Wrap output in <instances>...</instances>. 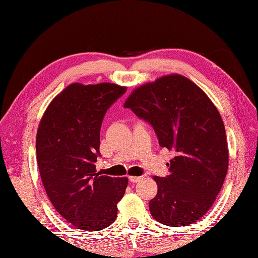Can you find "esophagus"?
Segmentation results:
<instances>
[{
    "label": "esophagus",
    "instance_id": "1",
    "mask_svg": "<svg viewBox=\"0 0 258 258\" xmlns=\"http://www.w3.org/2000/svg\"><path fill=\"white\" fill-rule=\"evenodd\" d=\"M143 177H141V176H130L128 177V180L131 181V182H138V181H140L142 179Z\"/></svg>",
    "mask_w": 258,
    "mask_h": 258
}]
</instances>
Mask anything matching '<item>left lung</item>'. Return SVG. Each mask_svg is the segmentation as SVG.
I'll return each instance as SVG.
<instances>
[{"label": "left lung", "instance_id": "8db88e82", "mask_svg": "<svg viewBox=\"0 0 258 258\" xmlns=\"http://www.w3.org/2000/svg\"><path fill=\"white\" fill-rule=\"evenodd\" d=\"M156 132L159 144L174 152L169 175L154 176L158 193L150 201L152 217L165 226L184 227L208 212L228 170V144L221 116L202 89L171 74L147 83L126 100Z\"/></svg>", "mask_w": 258, "mask_h": 258}]
</instances>
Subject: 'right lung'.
<instances>
[{"mask_svg": "<svg viewBox=\"0 0 258 258\" xmlns=\"http://www.w3.org/2000/svg\"><path fill=\"white\" fill-rule=\"evenodd\" d=\"M126 92L113 83L70 84L55 97L36 138L37 163L46 193L62 217L78 229L110 226L127 178L96 171L100 128L109 107Z\"/></svg>", "mask_w": 258, "mask_h": 258, "instance_id": "right-lung-1", "label": "right lung"}]
</instances>
